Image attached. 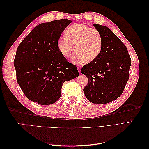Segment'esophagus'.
Returning <instances> with one entry per match:
<instances>
[{
	"mask_svg": "<svg viewBox=\"0 0 149 149\" xmlns=\"http://www.w3.org/2000/svg\"><path fill=\"white\" fill-rule=\"evenodd\" d=\"M77 68H78V70L79 72H80V71H81V66H77Z\"/></svg>",
	"mask_w": 149,
	"mask_h": 149,
	"instance_id": "esophagus-1",
	"label": "esophagus"
}]
</instances>
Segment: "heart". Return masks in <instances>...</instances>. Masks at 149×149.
<instances>
[{
	"label": "heart",
	"instance_id": "heart-1",
	"mask_svg": "<svg viewBox=\"0 0 149 149\" xmlns=\"http://www.w3.org/2000/svg\"><path fill=\"white\" fill-rule=\"evenodd\" d=\"M65 36L58 40L57 47L61 55L68 58L74 52L71 60L74 62L86 63L95 60L102 51L103 39L97 30L83 24L70 26L65 31Z\"/></svg>",
	"mask_w": 149,
	"mask_h": 149
}]
</instances>
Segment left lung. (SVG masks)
<instances>
[{
    "label": "left lung",
    "instance_id": "8db88e82",
    "mask_svg": "<svg viewBox=\"0 0 149 149\" xmlns=\"http://www.w3.org/2000/svg\"><path fill=\"white\" fill-rule=\"evenodd\" d=\"M102 35L103 45L95 60L85 65L81 73L87 76L85 96L96 104H104L120 96L129 78L131 59L120 40L106 26L94 24Z\"/></svg>",
    "mask_w": 149,
    "mask_h": 149
}]
</instances>
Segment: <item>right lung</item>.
<instances>
[{
  "mask_svg": "<svg viewBox=\"0 0 149 149\" xmlns=\"http://www.w3.org/2000/svg\"><path fill=\"white\" fill-rule=\"evenodd\" d=\"M71 20L37 25L19 45L14 59L17 81L29 100L41 105L55 103L65 81L79 76L77 68L61 55L58 40Z\"/></svg>",
  "mask_w": 149,
  "mask_h": 149,
  "instance_id": "right-lung-1",
  "label": "right lung"
}]
</instances>
